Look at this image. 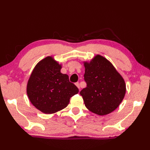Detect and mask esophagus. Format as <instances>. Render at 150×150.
<instances>
[{
	"mask_svg": "<svg viewBox=\"0 0 150 150\" xmlns=\"http://www.w3.org/2000/svg\"><path fill=\"white\" fill-rule=\"evenodd\" d=\"M75 85L77 86V87H78V88L79 89H80V86H79V83H75Z\"/></svg>",
	"mask_w": 150,
	"mask_h": 150,
	"instance_id": "34e87169",
	"label": "esophagus"
}]
</instances>
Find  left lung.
<instances>
[{
  "instance_id": "1",
  "label": "left lung",
  "mask_w": 150,
  "mask_h": 150,
  "mask_svg": "<svg viewBox=\"0 0 150 150\" xmlns=\"http://www.w3.org/2000/svg\"><path fill=\"white\" fill-rule=\"evenodd\" d=\"M87 87L80 92L86 107L95 114L104 116L119 106L126 93V84L112 63L99 54L84 61Z\"/></svg>"
}]
</instances>
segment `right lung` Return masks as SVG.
I'll use <instances>...</instances> for the list:
<instances>
[{"instance_id": "right-lung-1", "label": "right lung", "mask_w": 150, "mask_h": 150, "mask_svg": "<svg viewBox=\"0 0 150 150\" xmlns=\"http://www.w3.org/2000/svg\"><path fill=\"white\" fill-rule=\"evenodd\" d=\"M62 64L52 56L40 60L34 67L27 84L26 92L33 105L44 114L64 109L70 98L79 92L69 76L61 72Z\"/></svg>"}]
</instances>
